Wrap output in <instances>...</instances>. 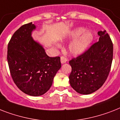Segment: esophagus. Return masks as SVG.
<instances>
[{
	"mask_svg": "<svg viewBox=\"0 0 120 120\" xmlns=\"http://www.w3.org/2000/svg\"><path fill=\"white\" fill-rule=\"evenodd\" d=\"M60 61H61V63H62V64H63V63H65L67 62V58H65V57H63V56H62V57H60Z\"/></svg>",
	"mask_w": 120,
	"mask_h": 120,
	"instance_id": "1",
	"label": "esophagus"
}]
</instances>
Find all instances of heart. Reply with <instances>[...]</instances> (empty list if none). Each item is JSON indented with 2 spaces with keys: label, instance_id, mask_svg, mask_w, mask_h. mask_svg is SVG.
<instances>
[{
  "label": "heart",
  "instance_id": "heart-1",
  "mask_svg": "<svg viewBox=\"0 0 120 120\" xmlns=\"http://www.w3.org/2000/svg\"><path fill=\"white\" fill-rule=\"evenodd\" d=\"M86 29L78 27L71 31L68 39H74L68 45V51L71 55H78L82 54L87 50L93 41V34L89 31H85ZM59 47V45L57 44Z\"/></svg>",
  "mask_w": 120,
  "mask_h": 120
}]
</instances>
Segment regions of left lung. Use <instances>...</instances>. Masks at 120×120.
Returning <instances> with one entry per match:
<instances>
[{
    "mask_svg": "<svg viewBox=\"0 0 120 120\" xmlns=\"http://www.w3.org/2000/svg\"><path fill=\"white\" fill-rule=\"evenodd\" d=\"M99 41L88 50L69 62L71 72L70 85L78 93L92 94L102 86L110 71L113 43L106 31H99Z\"/></svg>",
    "mask_w": 120,
    "mask_h": 120,
    "instance_id": "obj_1",
    "label": "left lung"
}]
</instances>
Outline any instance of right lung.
<instances>
[{"mask_svg": "<svg viewBox=\"0 0 120 120\" xmlns=\"http://www.w3.org/2000/svg\"><path fill=\"white\" fill-rule=\"evenodd\" d=\"M35 29L31 22L15 32L8 45L7 61L16 86L28 95L39 96L49 90L61 62L60 57H49L43 46L33 39Z\"/></svg>", "mask_w": 120, "mask_h": 120, "instance_id": "add662e5", "label": "right lung"}]
</instances>
